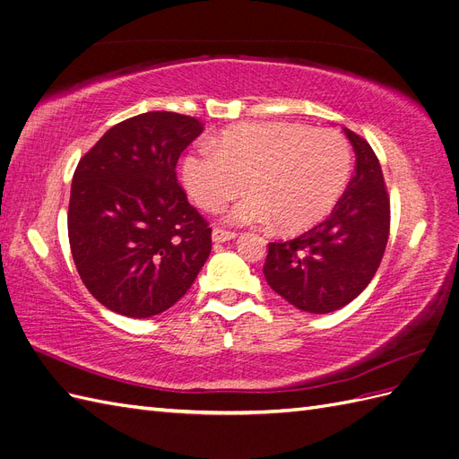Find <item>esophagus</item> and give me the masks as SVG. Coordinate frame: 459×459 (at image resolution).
Returning a JSON list of instances; mask_svg holds the SVG:
<instances>
[{
    "instance_id": "obj_1",
    "label": "esophagus",
    "mask_w": 459,
    "mask_h": 459,
    "mask_svg": "<svg viewBox=\"0 0 459 459\" xmlns=\"http://www.w3.org/2000/svg\"><path fill=\"white\" fill-rule=\"evenodd\" d=\"M235 231H228V230H221V228H214L212 230V241L214 243H226L230 239H235Z\"/></svg>"
}]
</instances>
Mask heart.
Segmentation results:
<instances>
[{
    "instance_id": "obj_1",
    "label": "heart",
    "mask_w": 459,
    "mask_h": 459,
    "mask_svg": "<svg viewBox=\"0 0 459 459\" xmlns=\"http://www.w3.org/2000/svg\"><path fill=\"white\" fill-rule=\"evenodd\" d=\"M352 152L335 130L302 124L256 122L221 132L184 159V182L191 197L214 211L248 195L226 212L231 224H268L299 231L325 218L349 184Z\"/></svg>"
}]
</instances>
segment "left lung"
Masks as SVG:
<instances>
[{"label":"left lung","mask_w":459,"mask_h":459,"mask_svg":"<svg viewBox=\"0 0 459 459\" xmlns=\"http://www.w3.org/2000/svg\"><path fill=\"white\" fill-rule=\"evenodd\" d=\"M356 174L333 212L289 241L268 245L264 277L299 310L335 312L352 302L377 272L391 230V199L371 145L344 128Z\"/></svg>","instance_id":"left-lung-1"}]
</instances>
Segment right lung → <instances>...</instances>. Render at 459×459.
<instances>
[{"label": "right lung", "mask_w": 459, "mask_h": 459, "mask_svg": "<svg viewBox=\"0 0 459 459\" xmlns=\"http://www.w3.org/2000/svg\"><path fill=\"white\" fill-rule=\"evenodd\" d=\"M203 122L152 110L118 122L80 159L68 243L90 293L128 317L182 299L211 255L212 228L178 184L182 151Z\"/></svg>", "instance_id": "obj_1"}]
</instances>
